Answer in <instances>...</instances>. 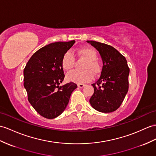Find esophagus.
<instances>
[{"label":"esophagus","instance_id":"obj_1","mask_svg":"<svg viewBox=\"0 0 156 156\" xmlns=\"http://www.w3.org/2000/svg\"><path fill=\"white\" fill-rule=\"evenodd\" d=\"M79 88H83V87H84L85 86V84H82V83H80V84H78L77 85Z\"/></svg>","mask_w":156,"mask_h":156}]
</instances>
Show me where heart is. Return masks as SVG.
Returning a JSON list of instances; mask_svg holds the SVG:
<instances>
[{
	"label": "heart",
	"instance_id": "heart-1",
	"mask_svg": "<svg viewBox=\"0 0 156 156\" xmlns=\"http://www.w3.org/2000/svg\"><path fill=\"white\" fill-rule=\"evenodd\" d=\"M78 54L84 58L87 62L84 66L85 71H73L67 75V79L69 81L76 83H83L91 81L94 75L100 73L101 67L96 60L97 58V51L90 48H83L78 50ZM75 63V58L70 51L66 52L62 59V66L66 71L73 69Z\"/></svg>",
	"mask_w": 156,
	"mask_h": 156
}]
</instances>
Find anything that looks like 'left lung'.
Wrapping results in <instances>:
<instances>
[{
    "label": "left lung",
    "instance_id": "left-lung-1",
    "mask_svg": "<svg viewBox=\"0 0 156 156\" xmlns=\"http://www.w3.org/2000/svg\"><path fill=\"white\" fill-rule=\"evenodd\" d=\"M99 52L102 61L101 77L93 84L94 93L89 102L97 111L108 113L120 107L128 90L130 69L126 58L111 45L87 41Z\"/></svg>",
    "mask_w": 156,
    "mask_h": 156
}]
</instances>
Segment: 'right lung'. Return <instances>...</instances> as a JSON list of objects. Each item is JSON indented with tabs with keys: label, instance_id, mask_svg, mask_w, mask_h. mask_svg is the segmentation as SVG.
Instances as JSON below:
<instances>
[{
	"label": "right lung",
	"instance_id": "1",
	"mask_svg": "<svg viewBox=\"0 0 156 156\" xmlns=\"http://www.w3.org/2000/svg\"><path fill=\"white\" fill-rule=\"evenodd\" d=\"M75 42L58 41L40 48L24 69V87L28 101L45 119H55L65 111L72 92L77 87L73 82L59 86L65 77L62 57Z\"/></svg>",
	"mask_w": 156,
	"mask_h": 156
}]
</instances>
